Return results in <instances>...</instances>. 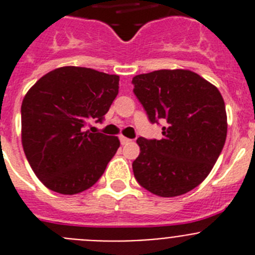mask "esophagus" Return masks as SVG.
Returning <instances> with one entry per match:
<instances>
[{
  "instance_id": "obj_1",
  "label": "esophagus",
  "mask_w": 255,
  "mask_h": 255,
  "mask_svg": "<svg viewBox=\"0 0 255 255\" xmlns=\"http://www.w3.org/2000/svg\"><path fill=\"white\" fill-rule=\"evenodd\" d=\"M120 141H121V144H126V143H129V141H131V140H130L129 138L124 136V135H120Z\"/></svg>"
}]
</instances>
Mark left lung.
<instances>
[{"label":"left lung","mask_w":255,"mask_h":255,"mask_svg":"<svg viewBox=\"0 0 255 255\" xmlns=\"http://www.w3.org/2000/svg\"><path fill=\"white\" fill-rule=\"evenodd\" d=\"M132 84L150 123H167L161 140H136L140 153L132 162L135 179L159 197L185 194L208 176L225 145L224 98L215 85L190 70L140 74Z\"/></svg>","instance_id":"obj_1"}]
</instances>
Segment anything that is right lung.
<instances>
[{"mask_svg":"<svg viewBox=\"0 0 255 255\" xmlns=\"http://www.w3.org/2000/svg\"><path fill=\"white\" fill-rule=\"evenodd\" d=\"M119 75L64 66L25 94L21 143L31 170L51 190L74 195L93 186L120 147L117 136L84 131L102 121L119 93Z\"/></svg>","mask_w":255,"mask_h":255,"instance_id":"right-lung-1","label":"right lung"}]
</instances>
